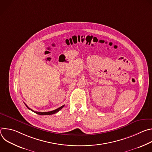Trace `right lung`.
<instances>
[{
  "mask_svg": "<svg viewBox=\"0 0 152 152\" xmlns=\"http://www.w3.org/2000/svg\"><path fill=\"white\" fill-rule=\"evenodd\" d=\"M25 105H26V106L28 108L29 110H30L31 111H33V112H34L35 113H36V114H38V115H52V114H55V113H58L59 111H60L62 108L64 106V105H63V106H61V107H58V109H56V110H53V111H49V112H37V111H34V110H31V108H29L26 104H25Z\"/></svg>",
  "mask_w": 152,
  "mask_h": 152,
  "instance_id": "obj_1",
  "label": "right lung"
}]
</instances>
